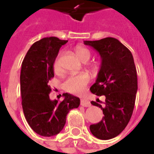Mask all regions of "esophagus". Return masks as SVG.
Wrapping results in <instances>:
<instances>
[{
  "mask_svg": "<svg viewBox=\"0 0 154 154\" xmlns=\"http://www.w3.org/2000/svg\"><path fill=\"white\" fill-rule=\"evenodd\" d=\"M81 105L84 107H89L91 106V102L86 98H82L81 99Z\"/></svg>",
  "mask_w": 154,
  "mask_h": 154,
  "instance_id": "obj_1",
  "label": "esophagus"
}]
</instances>
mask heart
Here are the masks:
<instances>
[{
    "mask_svg": "<svg viewBox=\"0 0 154 154\" xmlns=\"http://www.w3.org/2000/svg\"><path fill=\"white\" fill-rule=\"evenodd\" d=\"M75 53L77 54V57L83 63H86L90 59L91 52L86 48L78 46L75 48ZM53 68L55 73L61 72L62 67H61L60 54H58L57 57H55L54 63H53ZM89 79L90 78H89L88 74L85 72L77 74V75H72L64 81L63 86L64 90L69 93H80L84 90L87 84L89 82Z\"/></svg>",
    "mask_w": 154,
    "mask_h": 154,
    "instance_id": "heart-1",
    "label": "heart"
}]
</instances>
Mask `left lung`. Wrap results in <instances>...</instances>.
<instances>
[{"mask_svg":"<svg viewBox=\"0 0 154 154\" xmlns=\"http://www.w3.org/2000/svg\"><path fill=\"white\" fill-rule=\"evenodd\" d=\"M84 44L96 49L101 58L97 80L90 91L97 96L106 97L104 106L97 100L91 101L102 110L104 116L99 123L91 125L90 130L97 139H113L127 126L135 104L138 80L134 57L115 38L84 41Z\"/></svg>","mask_w":154,"mask_h":154,"instance_id":"obj_1","label":"left lung"}]
</instances>
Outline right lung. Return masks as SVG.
Here are the masks:
<instances>
[{"label":"right lung","mask_w":154,"mask_h":154,"mask_svg":"<svg viewBox=\"0 0 154 154\" xmlns=\"http://www.w3.org/2000/svg\"><path fill=\"white\" fill-rule=\"evenodd\" d=\"M67 42L57 37L42 38L30 47L22 63L23 111L31 129L44 137L59 134L68 112L80 105V99L69 93H63L64 99L61 102L49 98L52 90L48 82L54 77L53 63L62 45Z\"/></svg>","instance_id":"add662e5"}]
</instances>
